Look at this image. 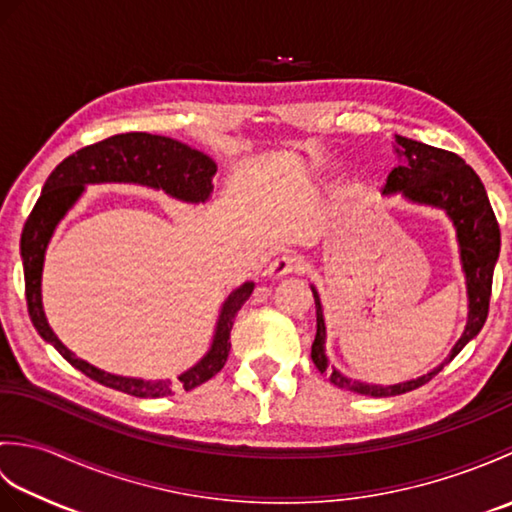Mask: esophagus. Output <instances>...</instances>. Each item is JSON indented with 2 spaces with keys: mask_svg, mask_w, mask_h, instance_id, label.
Returning <instances> with one entry per match:
<instances>
[{
  "mask_svg": "<svg viewBox=\"0 0 512 512\" xmlns=\"http://www.w3.org/2000/svg\"><path fill=\"white\" fill-rule=\"evenodd\" d=\"M299 270H301V259H297L295 255H281V257L273 259V262L268 264L266 275L273 277V279H281L286 275L299 273Z\"/></svg>",
  "mask_w": 512,
  "mask_h": 512,
  "instance_id": "obj_1",
  "label": "esophagus"
}]
</instances>
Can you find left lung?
Here are the masks:
<instances>
[{
	"instance_id": "1",
	"label": "left lung",
	"mask_w": 512,
	"mask_h": 512,
	"mask_svg": "<svg viewBox=\"0 0 512 512\" xmlns=\"http://www.w3.org/2000/svg\"><path fill=\"white\" fill-rule=\"evenodd\" d=\"M394 151L398 156V167L387 176L383 195H400L411 204L433 206L447 213L455 228V239L460 248V264L466 279V297H469V317H466L464 332L453 345V350L444 361L433 367L431 372L418 378L405 380L396 385H372L361 380L343 376L339 369L330 367L328 354H325V332L321 297L314 286V306H317V336L312 343V363L319 372H328L330 380L341 389L354 391V394L387 398L407 394L436 376L440 369L451 363L462 352V347L473 341L488 317V301H491L493 270L499 257V224L488 202V195L480 176L466 165V162L451 151L418 143L405 136H394Z\"/></svg>"
}]
</instances>
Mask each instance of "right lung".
<instances>
[{
    "label": "right lung",
    "instance_id": "add662e5",
    "mask_svg": "<svg viewBox=\"0 0 512 512\" xmlns=\"http://www.w3.org/2000/svg\"><path fill=\"white\" fill-rule=\"evenodd\" d=\"M215 171L217 165L213 158L198 149H191L189 145L180 143V140L132 132L105 138L101 143L79 149L76 154L59 162L57 169L50 173L46 184H43L35 209L28 215L24 233H21V262H24L28 314L41 339L50 343L65 361L85 376L96 380V383L136 398H160L173 394L176 387L191 391L206 383L226 363L228 350H231V341L228 339H231L233 321L239 308L253 295L255 284L253 281H244L242 286L235 288L224 299L209 352L193 367H189L187 372H182L176 383L169 378L145 380L110 374L105 369L83 361V358H76L74 352H70L59 341V336L52 332L46 312H43V262H46V250L59 222L79 202L85 193V184H138V187L167 193L169 198H176L180 202L200 204L211 198Z\"/></svg>",
    "mask_w": 512,
    "mask_h": 512
}]
</instances>
